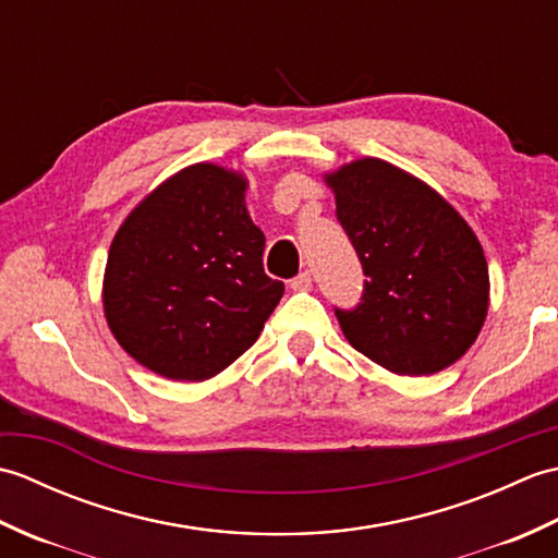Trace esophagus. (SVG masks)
<instances>
[{"label": "esophagus", "instance_id": "34e87169", "mask_svg": "<svg viewBox=\"0 0 558 558\" xmlns=\"http://www.w3.org/2000/svg\"><path fill=\"white\" fill-rule=\"evenodd\" d=\"M290 288H292V290H312V272H310V270L300 272L298 278L290 280Z\"/></svg>", "mask_w": 558, "mask_h": 558}]
</instances>
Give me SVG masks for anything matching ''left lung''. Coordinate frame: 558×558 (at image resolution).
Returning <instances> with one entry per match:
<instances>
[{"instance_id": "8db88e82", "label": "left lung", "mask_w": 558, "mask_h": 558, "mask_svg": "<svg viewBox=\"0 0 558 558\" xmlns=\"http://www.w3.org/2000/svg\"><path fill=\"white\" fill-rule=\"evenodd\" d=\"M364 270L362 302L336 310L350 345L388 372L426 376L458 362L489 310V268L460 213L386 160L326 174Z\"/></svg>"}]
</instances>
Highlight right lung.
I'll return each mask as SVG.
<instances>
[{"label":"right lung","mask_w":558,"mask_h":558,"mask_svg":"<svg viewBox=\"0 0 558 558\" xmlns=\"http://www.w3.org/2000/svg\"><path fill=\"white\" fill-rule=\"evenodd\" d=\"M246 180L189 165L129 213L102 280L117 342L172 381H204L254 345L286 286L264 270L266 236L248 218Z\"/></svg>","instance_id":"add662e5"}]
</instances>
